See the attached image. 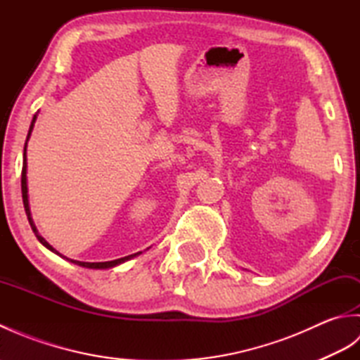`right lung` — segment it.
<instances>
[{"instance_id": "add662e5", "label": "right lung", "mask_w": 360, "mask_h": 360, "mask_svg": "<svg viewBox=\"0 0 360 360\" xmlns=\"http://www.w3.org/2000/svg\"><path fill=\"white\" fill-rule=\"evenodd\" d=\"M35 119H37V116H34V119H32V124H30V128H29V133H27V141H29V136H30V133H32V128H34V124H35ZM27 141H26V143H25V160H22V170H21V193H22V204H25V210H26V215H27V219H29V224H30V227H32V231H34V233H35V236L38 238V241H40L43 246H46L48 248L49 250H52V252H56L57 255H60L58 252L53 249L51 244L46 241L43 236L38 233V231H37V227H35V224H34V221H32V218H30V210H29V201H27V182H26V168H27V162H26V147H27ZM133 257H136V254L134 255H128V257H124V258H119V259H112V262H103V263H85V262H75V259H71L72 263H75V264H79V266H83V267H89V269H106V267H112V266H116V264H120V263H124V262H127V259H129V258H133Z\"/></svg>"}]
</instances>
